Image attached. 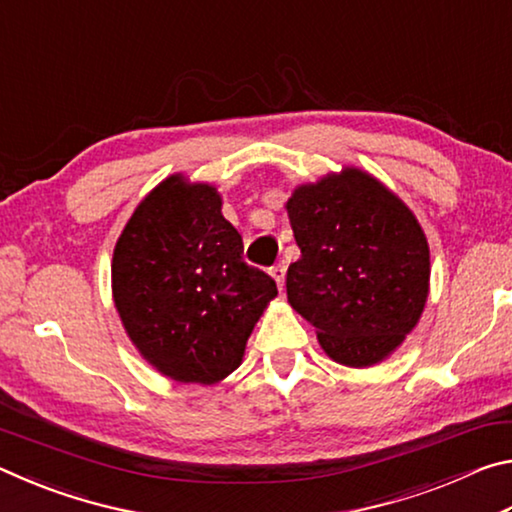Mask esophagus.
Segmentation results:
<instances>
[{
    "label": "esophagus",
    "instance_id": "34e87169",
    "mask_svg": "<svg viewBox=\"0 0 512 512\" xmlns=\"http://www.w3.org/2000/svg\"><path fill=\"white\" fill-rule=\"evenodd\" d=\"M284 275H287V271H284V266L282 264H277V266H273L271 268V277L275 280V284H277V289H284Z\"/></svg>",
    "mask_w": 512,
    "mask_h": 512
}]
</instances>
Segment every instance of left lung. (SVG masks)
Segmentation results:
<instances>
[{
  "label": "left lung",
  "instance_id": "8db88e82",
  "mask_svg": "<svg viewBox=\"0 0 512 512\" xmlns=\"http://www.w3.org/2000/svg\"><path fill=\"white\" fill-rule=\"evenodd\" d=\"M287 214L300 259L287 298L329 359L370 368L400 348L429 296V244L400 196L359 167L293 189Z\"/></svg>",
  "mask_w": 512,
  "mask_h": 512
}]
</instances>
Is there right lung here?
<instances>
[{"mask_svg": "<svg viewBox=\"0 0 512 512\" xmlns=\"http://www.w3.org/2000/svg\"><path fill=\"white\" fill-rule=\"evenodd\" d=\"M210 183L164 178L124 225L112 253V300L146 363L180 384L235 372L248 336L277 296L244 262V241Z\"/></svg>", "mask_w": 512, "mask_h": 512, "instance_id": "1", "label": "right lung"}]
</instances>
